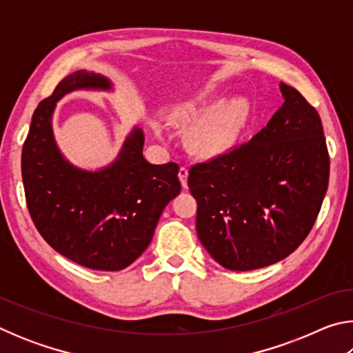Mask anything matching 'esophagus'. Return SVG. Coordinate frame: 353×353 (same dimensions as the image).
<instances>
[{"instance_id":"obj_1","label":"esophagus","mask_w":353,"mask_h":353,"mask_svg":"<svg viewBox=\"0 0 353 353\" xmlns=\"http://www.w3.org/2000/svg\"><path fill=\"white\" fill-rule=\"evenodd\" d=\"M179 179H181L182 187L187 188V187H188V182H187V179H188V170L185 168V166H181V170H179Z\"/></svg>"}]
</instances>
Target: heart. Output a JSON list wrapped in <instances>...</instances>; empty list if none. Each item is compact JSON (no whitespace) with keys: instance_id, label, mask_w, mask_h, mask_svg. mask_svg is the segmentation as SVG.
Returning a JSON list of instances; mask_svg holds the SVG:
<instances>
[{"instance_id":"1","label":"heart","mask_w":353,"mask_h":353,"mask_svg":"<svg viewBox=\"0 0 353 353\" xmlns=\"http://www.w3.org/2000/svg\"><path fill=\"white\" fill-rule=\"evenodd\" d=\"M248 112L249 105L244 99H234L212 109L210 101L199 98L176 105L170 117L174 123H191L201 118L191 129L190 146L202 157H213L234 145ZM155 132L160 134L162 129L155 126Z\"/></svg>"}]
</instances>
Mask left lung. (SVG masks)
<instances>
[{"instance_id": "left-lung-1", "label": "left lung", "mask_w": 353, "mask_h": 353, "mask_svg": "<svg viewBox=\"0 0 353 353\" xmlns=\"http://www.w3.org/2000/svg\"><path fill=\"white\" fill-rule=\"evenodd\" d=\"M285 103L252 140L191 166L196 230L230 271L274 265L294 252L324 201L330 159L319 113L286 83Z\"/></svg>"}]
</instances>
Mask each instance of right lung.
<instances>
[{"label":"right lung","mask_w":353,"mask_h":353,"mask_svg":"<svg viewBox=\"0 0 353 353\" xmlns=\"http://www.w3.org/2000/svg\"><path fill=\"white\" fill-rule=\"evenodd\" d=\"M112 90L107 77L79 70L35 109L21 152L26 204L59 254L98 271H121L145 252L166 204L181 193L177 163L151 165L134 128L118 157L98 171L71 165L52 135L56 103L74 90Z\"/></svg>","instance_id":"add662e5"}]
</instances>
